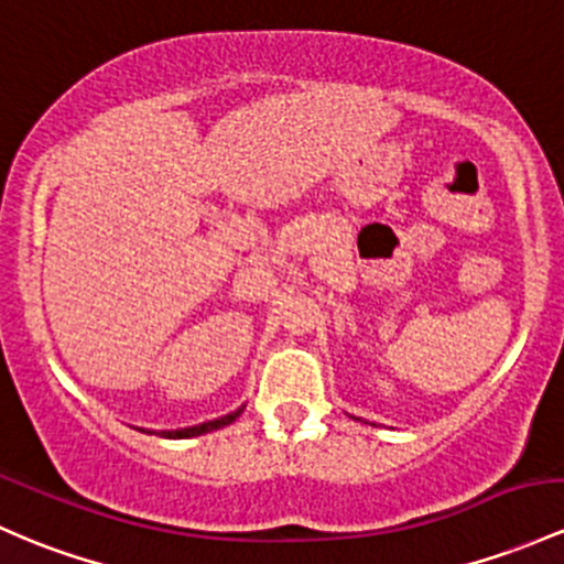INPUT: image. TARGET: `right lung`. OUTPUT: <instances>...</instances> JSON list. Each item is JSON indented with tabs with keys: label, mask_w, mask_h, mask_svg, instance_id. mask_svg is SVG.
Returning a JSON list of instances; mask_svg holds the SVG:
<instances>
[{
	"label": "right lung",
	"mask_w": 564,
	"mask_h": 564,
	"mask_svg": "<svg viewBox=\"0 0 564 564\" xmlns=\"http://www.w3.org/2000/svg\"><path fill=\"white\" fill-rule=\"evenodd\" d=\"M242 413V408H237L235 413H227V416L221 419H213V422H205V424H197V426H186V430H173V432H151V435H159V437H197V435H205V432H213V430H221V426L232 424L237 416ZM145 432V430H142Z\"/></svg>",
	"instance_id": "add662e5"
}]
</instances>
